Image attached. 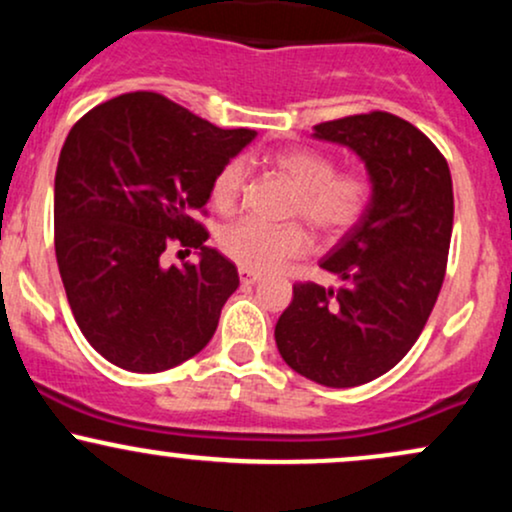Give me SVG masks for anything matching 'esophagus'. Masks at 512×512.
<instances>
[{"mask_svg":"<svg viewBox=\"0 0 512 512\" xmlns=\"http://www.w3.org/2000/svg\"><path fill=\"white\" fill-rule=\"evenodd\" d=\"M262 276L260 274H255V272H248V269H240V281H243L245 286H252V284H257V281H260Z\"/></svg>","mask_w":512,"mask_h":512,"instance_id":"obj_1","label":"esophagus"}]
</instances>
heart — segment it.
<instances>
[{
  "instance_id": "obj_1",
  "label": "heart",
  "mask_w": 512,
  "mask_h": 512,
  "mask_svg": "<svg viewBox=\"0 0 512 512\" xmlns=\"http://www.w3.org/2000/svg\"><path fill=\"white\" fill-rule=\"evenodd\" d=\"M272 166L296 190L291 214L303 216L322 236H339L361 219L370 197V182L363 173H334L330 156L313 149L276 151ZM248 185V166L233 158L211 182V204L221 214H233ZM221 250L248 272H276L293 257L308 250V233L298 223L267 226L243 219L228 226L219 238Z\"/></svg>"
}]
</instances>
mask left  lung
Here are the masks:
<instances>
[{"instance_id":"8db88e82","label":"left lung","mask_w":512,"mask_h":512,"mask_svg":"<svg viewBox=\"0 0 512 512\" xmlns=\"http://www.w3.org/2000/svg\"><path fill=\"white\" fill-rule=\"evenodd\" d=\"M313 137L361 158L370 199L320 267L339 286H293L276 322L279 354L325 387H356L395 368L440 293L452 236V178L436 144L390 113L351 115Z\"/></svg>"}]
</instances>
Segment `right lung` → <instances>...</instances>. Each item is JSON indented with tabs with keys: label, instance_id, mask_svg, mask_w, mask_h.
Returning <instances> with one entry per match:
<instances>
[{
	"label": "right lung",
	"instance_id": "add662e5",
	"mask_svg": "<svg viewBox=\"0 0 512 512\" xmlns=\"http://www.w3.org/2000/svg\"><path fill=\"white\" fill-rule=\"evenodd\" d=\"M255 137L151 91L96 105L69 132L55 173L57 267L76 325L117 368L161 373L214 337L240 281L195 214ZM173 244L200 262L163 268Z\"/></svg>",
	"mask_w": 512,
	"mask_h": 512
}]
</instances>
